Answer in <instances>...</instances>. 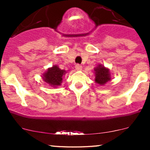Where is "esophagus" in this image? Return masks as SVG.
Instances as JSON below:
<instances>
[{
	"instance_id": "34e87169",
	"label": "esophagus",
	"mask_w": 150,
	"mask_h": 150,
	"mask_svg": "<svg viewBox=\"0 0 150 150\" xmlns=\"http://www.w3.org/2000/svg\"><path fill=\"white\" fill-rule=\"evenodd\" d=\"M75 69H76L77 70H81V69H82V66L79 64H77L76 65H75Z\"/></svg>"
}]
</instances>
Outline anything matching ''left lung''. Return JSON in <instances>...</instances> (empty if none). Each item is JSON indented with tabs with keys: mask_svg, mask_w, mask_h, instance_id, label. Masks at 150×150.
I'll list each match as a JSON object with an SVG mask.
<instances>
[{
	"mask_svg": "<svg viewBox=\"0 0 150 150\" xmlns=\"http://www.w3.org/2000/svg\"><path fill=\"white\" fill-rule=\"evenodd\" d=\"M95 82L99 85H104L108 81H110V75L109 69L99 65L95 68Z\"/></svg>",
	"mask_w": 150,
	"mask_h": 150,
	"instance_id": "1",
	"label": "left lung"
}]
</instances>
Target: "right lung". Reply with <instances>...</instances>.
<instances>
[{
	"instance_id": "add662e5",
	"label": "right lung",
	"mask_w": 150,
	"mask_h": 150,
	"mask_svg": "<svg viewBox=\"0 0 150 150\" xmlns=\"http://www.w3.org/2000/svg\"><path fill=\"white\" fill-rule=\"evenodd\" d=\"M65 73V70L61 69L57 66H54L47 70L45 74H43V80L53 87L60 86L62 81L63 75Z\"/></svg>"
}]
</instances>
